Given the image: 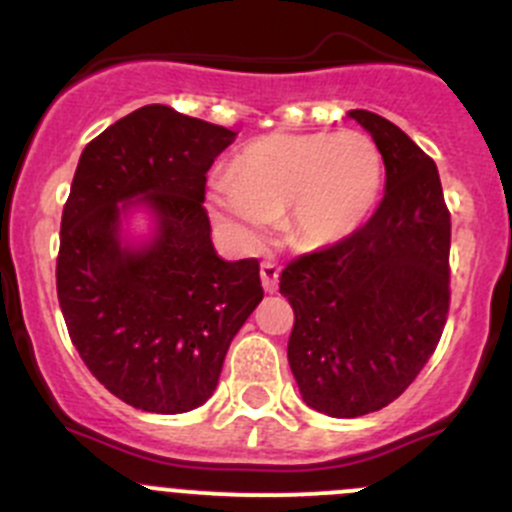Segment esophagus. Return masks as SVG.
<instances>
[{
  "label": "esophagus",
  "mask_w": 512,
  "mask_h": 512,
  "mask_svg": "<svg viewBox=\"0 0 512 512\" xmlns=\"http://www.w3.org/2000/svg\"><path fill=\"white\" fill-rule=\"evenodd\" d=\"M260 277H262V287H265V292H275L277 280H280V267H277L272 260H262Z\"/></svg>",
  "instance_id": "34e87169"
}]
</instances>
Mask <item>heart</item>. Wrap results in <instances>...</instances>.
Instances as JSON below:
<instances>
[{
    "label": "heart",
    "instance_id": "1",
    "mask_svg": "<svg viewBox=\"0 0 512 512\" xmlns=\"http://www.w3.org/2000/svg\"><path fill=\"white\" fill-rule=\"evenodd\" d=\"M382 182V152L365 132L272 135L215 182L210 210L240 250H257L282 212L292 245L325 247L370 220Z\"/></svg>",
    "mask_w": 512,
    "mask_h": 512
}]
</instances>
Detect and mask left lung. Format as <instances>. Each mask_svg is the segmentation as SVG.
I'll return each instance as SVG.
<instances>
[{"mask_svg":"<svg viewBox=\"0 0 512 512\" xmlns=\"http://www.w3.org/2000/svg\"><path fill=\"white\" fill-rule=\"evenodd\" d=\"M380 147L385 197L345 240L292 260L280 292L295 310L287 360L302 400L360 418L410 388L450 307V212L435 162L400 127L352 109Z\"/></svg>","mask_w":512,"mask_h":512,"instance_id":"obj_1","label":"left lung"}]
</instances>
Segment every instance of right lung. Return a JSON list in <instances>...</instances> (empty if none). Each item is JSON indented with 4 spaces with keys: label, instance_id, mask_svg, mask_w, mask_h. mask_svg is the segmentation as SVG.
Listing matches in <instances>:
<instances>
[{
    "label": "right lung",
    "instance_id": "add662e5",
    "mask_svg": "<svg viewBox=\"0 0 512 512\" xmlns=\"http://www.w3.org/2000/svg\"><path fill=\"white\" fill-rule=\"evenodd\" d=\"M237 132L147 104L84 147L62 212L57 297L72 345L104 388L145 413L207 403L227 347L262 300L260 262L210 240L207 170ZM147 206L156 235L121 240Z\"/></svg>",
    "mask_w": 512,
    "mask_h": 512
}]
</instances>
